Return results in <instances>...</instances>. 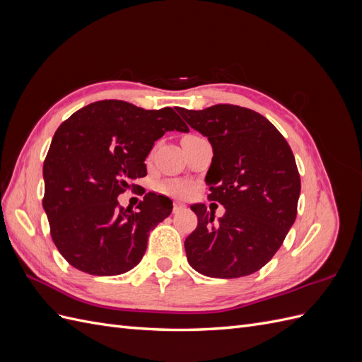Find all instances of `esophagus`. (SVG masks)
I'll return each instance as SVG.
<instances>
[{
    "label": "esophagus",
    "mask_w": 362,
    "mask_h": 362,
    "mask_svg": "<svg viewBox=\"0 0 362 362\" xmlns=\"http://www.w3.org/2000/svg\"><path fill=\"white\" fill-rule=\"evenodd\" d=\"M184 206H185L184 202H181V201H173V211H180V210H182Z\"/></svg>",
    "instance_id": "34e87169"
}]
</instances>
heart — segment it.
<instances>
[{"instance_id": "obj_1", "label": "heart", "mask_w": 362, "mask_h": 362, "mask_svg": "<svg viewBox=\"0 0 362 362\" xmlns=\"http://www.w3.org/2000/svg\"><path fill=\"white\" fill-rule=\"evenodd\" d=\"M190 136H193V134H190ZM158 190L163 193H168V194L181 196V194H185L189 192V187L184 182H180V181H166V182H161L158 185Z\"/></svg>"}]
</instances>
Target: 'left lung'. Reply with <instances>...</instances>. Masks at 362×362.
I'll return each instance as SVG.
<instances>
[{
    "instance_id": "left-lung-1",
    "label": "left lung",
    "mask_w": 362,
    "mask_h": 362,
    "mask_svg": "<svg viewBox=\"0 0 362 362\" xmlns=\"http://www.w3.org/2000/svg\"><path fill=\"white\" fill-rule=\"evenodd\" d=\"M177 112L208 137L213 160L205 182L208 199L190 208L198 226L185 238L189 264L210 278H240L259 270L276 254L298 214L300 177L290 145L259 113L233 104Z\"/></svg>"
}]
</instances>
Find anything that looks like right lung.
I'll use <instances>...</instances> for the list:
<instances>
[{
	"mask_svg": "<svg viewBox=\"0 0 362 362\" xmlns=\"http://www.w3.org/2000/svg\"><path fill=\"white\" fill-rule=\"evenodd\" d=\"M173 129L189 131L173 108L145 110L117 100L86 105L57 128L43 161L42 204L52 242L71 266L113 276L139 264L172 201L149 192L133 211L117 196L139 187L154 141Z\"/></svg>",
	"mask_w": 362,
	"mask_h": 362,
	"instance_id": "add662e5",
	"label": "right lung"
}]
</instances>
